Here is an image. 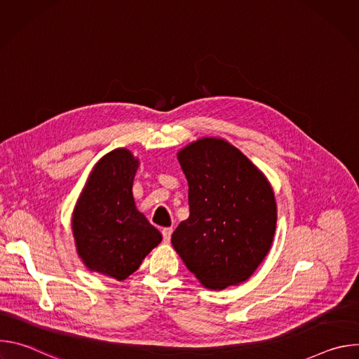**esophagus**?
<instances>
[{"label":"esophagus","mask_w":359,"mask_h":359,"mask_svg":"<svg viewBox=\"0 0 359 359\" xmlns=\"http://www.w3.org/2000/svg\"><path fill=\"white\" fill-rule=\"evenodd\" d=\"M172 233H173V229H172V227H165V229L162 230V236H163V241H165V243H169V241H170Z\"/></svg>","instance_id":"1"}]
</instances>
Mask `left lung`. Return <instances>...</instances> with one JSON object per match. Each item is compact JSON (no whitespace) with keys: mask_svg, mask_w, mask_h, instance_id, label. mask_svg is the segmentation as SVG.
<instances>
[{"mask_svg":"<svg viewBox=\"0 0 359 359\" xmlns=\"http://www.w3.org/2000/svg\"><path fill=\"white\" fill-rule=\"evenodd\" d=\"M189 184V219L172 234L180 259L210 290L248 280L269 254L277 226L266 175L222 137H200L177 151Z\"/></svg>","mask_w":359,"mask_h":359,"instance_id":"left-lung-1","label":"left lung"}]
</instances>
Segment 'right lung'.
<instances>
[{"instance_id": "obj_1", "label": "right lung", "mask_w": 359, "mask_h": 359, "mask_svg": "<svg viewBox=\"0 0 359 359\" xmlns=\"http://www.w3.org/2000/svg\"><path fill=\"white\" fill-rule=\"evenodd\" d=\"M139 159L126 147L102 156L76 200L71 219L78 257L93 273L123 281L162 241L136 209L133 179Z\"/></svg>"}]
</instances>
